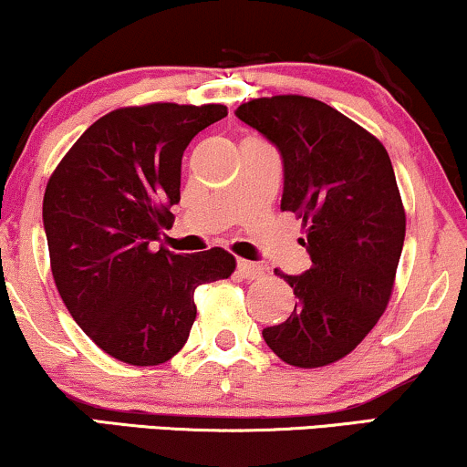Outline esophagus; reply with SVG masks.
Wrapping results in <instances>:
<instances>
[{"label":"esophagus","instance_id":"34e87169","mask_svg":"<svg viewBox=\"0 0 467 467\" xmlns=\"http://www.w3.org/2000/svg\"><path fill=\"white\" fill-rule=\"evenodd\" d=\"M238 273H240V277H244V279H257L264 275V268L255 262L238 260Z\"/></svg>","mask_w":467,"mask_h":467}]
</instances>
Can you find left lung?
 <instances>
[{
	"mask_svg": "<svg viewBox=\"0 0 467 467\" xmlns=\"http://www.w3.org/2000/svg\"><path fill=\"white\" fill-rule=\"evenodd\" d=\"M235 114L279 149L281 210L301 218V244L312 257L298 277L275 270L296 303L262 336L290 366L336 364L392 298L407 218L389 155L377 136L312 97H260Z\"/></svg>",
	"mask_w": 467,
	"mask_h": 467,
	"instance_id": "1",
	"label": "left lung"
}]
</instances>
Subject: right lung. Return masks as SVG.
Listing matches in <instances>:
<instances>
[{
	"instance_id": "obj_1",
	"label": "right lung",
	"mask_w": 467,
	"mask_h": 467,
	"mask_svg": "<svg viewBox=\"0 0 467 467\" xmlns=\"http://www.w3.org/2000/svg\"><path fill=\"white\" fill-rule=\"evenodd\" d=\"M224 117L223 103L117 108L78 138L45 188L60 298L86 336L123 364L160 366L180 353L197 318V285L235 270L221 246L190 255L153 246L175 221L188 142Z\"/></svg>"
}]
</instances>
